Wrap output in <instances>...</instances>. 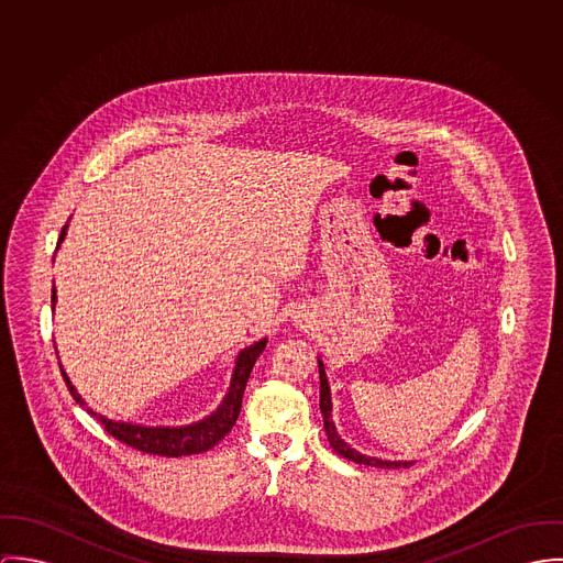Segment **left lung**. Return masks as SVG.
Segmentation results:
<instances>
[{"label":"left lung","mask_w":563,"mask_h":563,"mask_svg":"<svg viewBox=\"0 0 563 563\" xmlns=\"http://www.w3.org/2000/svg\"><path fill=\"white\" fill-rule=\"evenodd\" d=\"M317 365H319V410H321V417H323L325 437L330 440L332 449L339 455H343V457H347L356 464H367V466H377V468H408V466H412L415 462H410V460L408 462H404V460L393 462V460H379V457L365 455V453L352 449L343 438L339 437V432L334 428V421H332V399H330V386H328V377L323 372V363L317 361Z\"/></svg>","instance_id":"8db88e82"}]
</instances>
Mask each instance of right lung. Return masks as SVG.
Here are the masks:
<instances>
[{
	"mask_svg": "<svg viewBox=\"0 0 563 563\" xmlns=\"http://www.w3.org/2000/svg\"><path fill=\"white\" fill-rule=\"evenodd\" d=\"M66 227L64 224L63 233L58 238V249L64 242L66 235ZM56 249V251H58ZM56 309V287L52 289V311ZM267 339H261L256 343H252L251 347L242 350L238 361H235V372L231 377V386L229 393L224 395L222 404L216 408V412H211L209 417H205L198 423H189V426H179V428H146V426H135V423H125V421H112L95 410L88 408V412L101 421V426L106 428V432L110 437L125 442L129 446L142 451V453H153V455H166V457H179V455H191V453H202L211 446H216L222 438L231 432V428L235 426L240 410H242V397L251 377L252 367L256 363V358L261 356V352L265 350ZM63 369V365H60ZM64 382L73 395V399L79 406H86V401L81 399V395L77 393V388L70 384L68 375L63 369Z\"/></svg>",
	"mask_w": 563,
	"mask_h": 563,
	"instance_id": "obj_1",
	"label": "right lung"
}]
</instances>
